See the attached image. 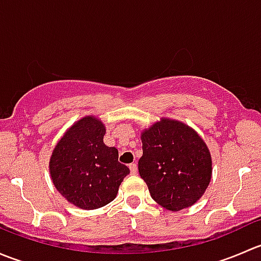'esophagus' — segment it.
Here are the masks:
<instances>
[{"label": "esophagus", "mask_w": 261, "mask_h": 261, "mask_svg": "<svg viewBox=\"0 0 261 261\" xmlns=\"http://www.w3.org/2000/svg\"><path fill=\"white\" fill-rule=\"evenodd\" d=\"M128 168H130L131 174H136V173H138V165H136L135 163H133V164L128 165Z\"/></svg>", "instance_id": "obj_1"}]
</instances>
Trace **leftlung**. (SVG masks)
Returning <instances> with one entry per match:
<instances>
[{
	"instance_id": "1",
	"label": "left lung",
	"mask_w": 261,
	"mask_h": 261,
	"mask_svg": "<svg viewBox=\"0 0 261 261\" xmlns=\"http://www.w3.org/2000/svg\"><path fill=\"white\" fill-rule=\"evenodd\" d=\"M141 141L139 173L151 198L174 212L196 203L212 177L211 152L201 136L180 121L162 118L143 131Z\"/></svg>"
}]
</instances>
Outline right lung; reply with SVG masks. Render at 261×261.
<instances>
[{
  "mask_svg": "<svg viewBox=\"0 0 261 261\" xmlns=\"http://www.w3.org/2000/svg\"><path fill=\"white\" fill-rule=\"evenodd\" d=\"M105 134L101 120L86 116L68 128L50 156L53 184L82 210H96L114 201L121 181L130 173L118 162V150L105 145Z\"/></svg>",
  "mask_w": 261,
  "mask_h": 261,
  "instance_id": "1",
  "label": "right lung"
}]
</instances>
